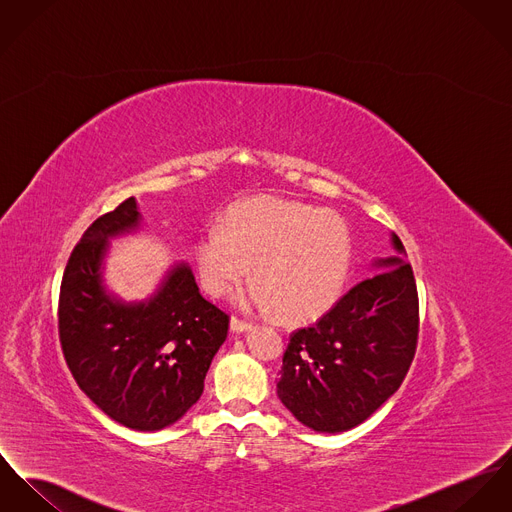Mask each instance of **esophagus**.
Instances as JSON below:
<instances>
[{"mask_svg":"<svg viewBox=\"0 0 512 512\" xmlns=\"http://www.w3.org/2000/svg\"><path fill=\"white\" fill-rule=\"evenodd\" d=\"M230 327H232V331H236V333H243V331L251 329V323H249V321H245V319H239L236 315H232V319H230Z\"/></svg>","mask_w":512,"mask_h":512,"instance_id":"1","label":"esophagus"}]
</instances>
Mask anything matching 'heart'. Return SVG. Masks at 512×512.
<instances>
[{"mask_svg": "<svg viewBox=\"0 0 512 512\" xmlns=\"http://www.w3.org/2000/svg\"><path fill=\"white\" fill-rule=\"evenodd\" d=\"M204 288L226 296L253 267L259 282L249 302L278 308L284 317L310 319L327 312L345 286L353 239L345 220L286 198L257 197L234 204L226 228L210 222L195 245Z\"/></svg>", "mask_w": 512, "mask_h": 512, "instance_id": "1", "label": "heart"}]
</instances>
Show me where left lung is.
I'll return each instance as SVG.
<instances>
[{"label":"left lung","mask_w":512,"mask_h":512,"mask_svg":"<svg viewBox=\"0 0 512 512\" xmlns=\"http://www.w3.org/2000/svg\"><path fill=\"white\" fill-rule=\"evenodd\" d=\"M394 257L353 286L314 325L290 335L276 392L317 433L366 421L401 386L417 349L419 296L401 239Z\"/></svg>","instance_id":"1"}]
</instances>
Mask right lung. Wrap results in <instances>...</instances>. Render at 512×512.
Returning <instances> with one entry per match:
<instances>
[{
    "label": "right lung",
    "instance_id": "add662e5",
    "mask_svg": "<svg viewBox=\"0 0 512 512\" xmlns=\"http://www.w3.org/2000/svg\"><path fill=\"white\" fill-rule=\"evenodd\" d=\"M140 220L130 197L85 230L62 276L58 333L83 394L128 429L159 431L202 395L230 317L202 298L187 263L167 271L142 302H124L107 290L109 239L134 232Z\"/></svg>",
    "mask_w": 512,
    "mask_h": 512
}]
</instances>
